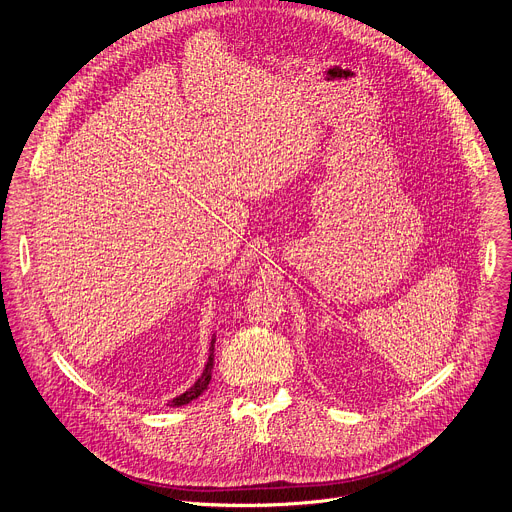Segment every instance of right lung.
<instances>
[{"label":"right lung","instance_id":"1","mask_svg":"<svg viewBox=\"0 0 512 512\" xmlns=\"http://www.w3.org/2000/svg\"><path fill=\"white\" fill-rule=\"evenodd\" d=\"M214 340H216V338H212V342H210V354H208V360H206V367H204V371H202V377H200L186 393H182V395H178L176 399H172V401H170V407L188 405L190 401H194L196 397H200L202 391L208 387L210 377H212V362H214Z\"/></svg>","mask_w":512,"mask_h":512}]
</instances>
